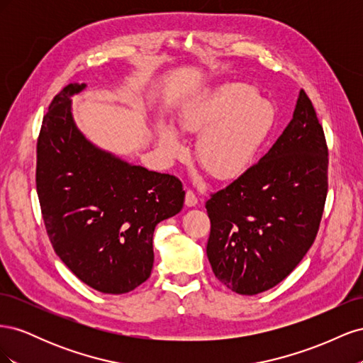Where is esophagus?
Returning <instances> with one entry per match:
<instances>
[{
	"instance_id": "obj_1",
	"label": "esophagus",
	"mask_w": 363,
	"mask_h": 363,
	"mask_svg": "<svg viewBox=\"0 0 363 363\" xmlns=\"http://www.w3.org/2000/svg\"><path fill=\"white\" fill-rule=\"evenodd\" d=\"M196 203H199V199H196V195L192 192V191H188L186 192V196H184V204L188 207H194L196 206Z\"/></svg>"
}]
</instances>
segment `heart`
I'll return each mask as SVG.
<instances>
[{
  "instance_id": "b5f03b06",
  "label": "heart",
  "mask_w": 363,
  "mask_h": 363,
  "mask_svg": "<svg viewBox=\"0 0 363 363\" xmlns=\"http://www.w3.org/2000/svg\"><path fill=\"white\" fill-rule=\"evenodd\" d=\"M179 125L188 133H200L196 159L218 180H235L255 163L274 125L272 106L257 96L255 87L225 83L208 87L186 103ZM162 155L175 160L184 156L180 133L169 123L156 125Z\"/></svg>"
}]
</instances>
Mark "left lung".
<instances>
[{"instance_id": "obj_1", "label": "left lung", "mask_w": 363, "mask_h": 363, "mask_svg": "<svg viewBox=\"0 0 363 363\" xmlns=\"http://www.w3.org/2000/svg\"><path fill=\"white\" fill-rule=\"evenodd\" d=\"M328 150L301 89L288 127L256 164L211 195L207 257L215 277L240 295L279 284L298 265L320 228Z\"/></svg>"}]
</instances>
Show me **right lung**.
<instances>
[{
	"instance_id": "add662e5",
	"label": "right lung",
	"mask_w": 363,
	"mask_h": 363,
	"mask_svg": "<svg viewBox=\"0 0 363 363\" xmlns=\"http://www.w3.org/2000/svg\"><path fill=\"white\" fill-rule=\"evenodd\" d=\"M71 83L54 96L38 138L36 189L56 255L87 286L125 294L151 274L156 225L184 203L182 182L95 147L77 128Z\"/></svg>"
}]
</instances>
